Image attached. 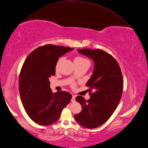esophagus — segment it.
Instances as JSON below:
<instances>
[{
    "mask_svg": "<svg viewBox=\"0 0 148 148\" xmlns=\"http://www.w3.org/2000/svg\"><path fill=\"white\" fill-rule=\"evenodd\" d=\"M75 98H76V96L75 95H72V98H71V102H75Z\"/></svg>",
    "mask_w": 148,
    "mask_h": 148,
    "instance_id": "1",
    "label": "esophagus"
}]
</instances>
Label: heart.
I'll use <instances>...</instances> for the list:
<instances>
[{"mask_svg": "<svg viewBox=\"0 0 148 148\" xmlns=\"http://www.w3.org/2000/svg\"><path fill=\"white\" fill-rule=\"evenodd\" d=\"M62 60H63V58H61L59 59L58 62V63L56 64V68H58V66L60 63L62 62ZM86 61H87V60H86L85 58H84L82 57V56H77L74 59V62H86Z\"/></svg>", "mask_w": 148, "mask_h": 148, "instance_id": "obj_1", "label": "heart"}]
</instances>
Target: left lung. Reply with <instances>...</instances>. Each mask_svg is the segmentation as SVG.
<instances>
[{"label": "left lung", "mask_w": 148, "mask_h": 148, "mask_svg": "<svg viewBox=\"0 0 148 148\" xmlns=\"http://www.w3.org/2000/svg\"><path fill=\"white\" fill-rule=\"evenodd\" d=\"M79 53L93 60L94 69L86 83L95 92L86 100L78 96L76 100L82 110L74 116L79 124L88 129L99 127L109 119L119 103L123 88V79L119 65L114 58L102 49H78Z\"/></svg>", "instance_id": "obj_1"}]
</instances>
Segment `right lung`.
Returning <instances> with one entry per match:
<instances>
[{
    "instance_id": "add662e5",
    "label": "right lung",
    "mask_w": 148,
    "mask_h": 148,
    "mask_svg": "<svg viewBox=\"0 0 148 148\" xmlns=\"http://www.w3.org/2000/svg\"><path fill=\"white\" fill-rule=\"evenodd\" d=\"M73 48L46 45L29 54L19 75L21 99L31 119L39 125L56 122L72 95L67 92L53 93L49 78L55 75L59 58Z\"/></svg>"
}]
</instances>
